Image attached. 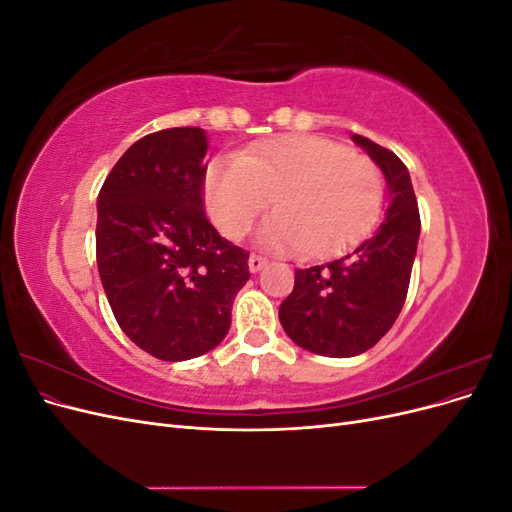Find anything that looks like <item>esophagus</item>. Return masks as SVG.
Instances as JSON below:
<instances>
[{
    "instance_id": "1",
    "label": "esophagus",
    "mask_w": 512,
    "mask_h": 512,
    "mask_svg": "<svg viewBox=\"0 0 512 512\" xmlns=\"http://www.w3.org/2000/svg\"><path fill=\"white\" fill-rule=\"evenodd\" d=\"M267 256H260V254H252L250 256V260H247V265H250V271L252 273H258L262 267H265L267 265Z\"/></svg>"
}]
</instances>
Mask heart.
<instances>
[{
  "mask_svg": "<svg viewBox=\"0 0 512 512\" xmlns=\"http://www.w3.org/2000/svg\"><path fill=\"white\" fill-rule=\"evenodd\" d=\"M273 196L280 211L262 226V241L324 256L344 250L374 226L384 203V179L371 160L309 134L215 160L207 170V209L230 239H241Z\"/></svg>",
  "mask_w": 512,
  "mask_h": 512,
  "instance_id": "b5f03b06",
  "label": "heart"
}]
</instances>
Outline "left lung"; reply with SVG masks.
I'll list each match as a JSON object with an SVG mask.
<instances>
[{
	"instance_id": "8db88e82",
	"label": "left lung",
	"mask_w": 512,
	"mask_h": 512,
	"mask_svg": "<svg viewBox=\"0 0 512 512\" xmlns=\"http://www.w3.org/2000/svg\"><path fill=\"white\" fill-rule=\"evenodd\" d=\"M352 141L386 177L389 205L384 220L346 256L294 269V288L280 305V322L294 344L335 359L361 354L389 333L406 303L421 235L406 164L361 134H352Z\"/></svg>"
}]
</instances>
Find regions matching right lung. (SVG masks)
<instances>
[{
    "label": "right lung",
    "mask_w": 512,
    "mask_h": 512,
    "mask_svg": "<svg viewBox=\"0 0 512 512\" xmlns=\"http://www.w3.org/2000/svg\"><path fill=\"white\" fill-rule=\"evenodd\" d=\"M207 134L168 128L136 141L98 196L96 260L115 320L160 361L218 346L250 280V252L220 237L205 213Z\"/></svg>",
    "instance_id": "1"
}]
</instances>
